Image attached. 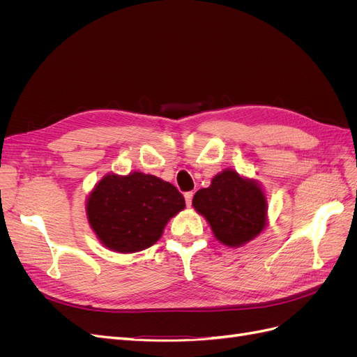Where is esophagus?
I'll list each match as a JSON object with an SVG mask.
<instances>
[{"instance_id": "1", "label": "esophagus", "mask_w": 357, "mask_h": 357, "mask_svg": "<svg viewBox=\"0 0 357 357\" xmlns=\"http://www.w3.org/2000/svg\"><path fill=\"white\" fill-rule=\"evenodd\" d=\"M192 198H193V192H186L185 193V199H186L188 207H190V205H192Z\"/></svg>"}]
</instances>
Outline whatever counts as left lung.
Masks as SVG:
<instances>
[{"label": "left lung", "instance_id": "obj_1", "mask_svg": "<svg viewBox=\"0 0 357 357\" xmlns=\"http://www.w3.org/2000/svg\"><path fill=\"white\" fill-rule=\"evenodd\" d=\"M193 208L207 220L214 238L228 247H241L261 235L268 225V202L261 183L226 168L199 189Z\"/></svg>", "mask_w": 357, "mask_h": 357}]
</instances>
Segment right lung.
Wrapping results in <instances>:
<instances>
[{
	"label": "right lung",
	"instance_id": "right-lung-1",
	"mask_svg": "<svg viewBox=\"0 0 357 357\" xmlns=\"http://www.w3.org/2000/svg\"><path fill=\"white\" fill-rule=\"evenodd\" d=\"M186 207L171 183L134 171L105 174L86 198V215L100 243L117 253L153 245L171 218Z\"/></svg>",
	"mask_w": 357,
	"mask_h": 357
}]
</instances>
